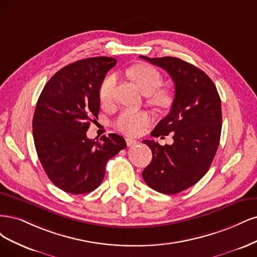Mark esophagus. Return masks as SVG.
Instances as JSON below:
<instances>
[{"label":"esophagus","mask_w":257,"mask_h":257,"mask_svg":"<svg viewBox=\"0 0 257 257\" xmlns=\"http://www.w3.org/2000/svg\"><path fill=\"white\" fill-rule=\"evenodd\" d=\"M126 143L128 146H134L136 144H138V141L135 140V139H130V138H127L126 139Z\"/></svg>","instance_id":"34e87169"}]
</instances>
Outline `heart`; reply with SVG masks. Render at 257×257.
<instances>
[{"label":"heart","instance_id":"b5f03b06","mask_svg":"<svg viewBox=\"0 0 257 257\" xmlns=\"http://www.w3.org/2000/svg\"><path fill=\"white\" fill-rule=\"evenodd\" d=\"M131 80L144 95H150V101L158 107H168L172 101V93L168 89H158L161 85V74L150 65L141 64L129 71ZM116 85V74L110 73L103 79L99 87V100L102 105H107L114 95ZM152 121V116L146 111H122L115 125L128 136H138Z\"/></svg>","mask_w":257,"mask_h":257}]
</instances>
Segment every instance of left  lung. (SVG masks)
<instances>
[{
    "label": "left lung",
    "instance_id": "obj_1",
    "mask_svg": "<svg viewBox=\"0 0 257 257\" xmlns=\"http://www.w3.org/2000/svg\"><path fill=\"white\" fill-rule=\"evenodd\" d=\"M140 57L164 69L175 85L170 113L151 134H171L173 144L143 141L153 159L142 175L156 191L176 194L195 185L210 168L221 137V99L211 79L192 64L172 56Z\"/></svg>",
    "mask_w": 257,
    "mask_h": 257
}]
</instances>
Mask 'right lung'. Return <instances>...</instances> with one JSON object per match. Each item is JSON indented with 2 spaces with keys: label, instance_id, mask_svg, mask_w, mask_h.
<instances>
[{
  "label": "right lung",
  "instance_id": "right-lung-1",
  "mask_svg": "<svg viewBox=\"0 0 257 257\" xmlns=\"http://www.w3.org/2000/svg\"><path fill=\"white\" fill-rule=\"evenodd\" d=\"M116 62L97 56L65 66L38 98L33 117L36 152L49 179L67 193L94 191L104 177L106 162L127 147L116 134L99 141L86 137L100 109L99 87Z\"/></svg>",
  "mask_w": 257,
  "mask_h": 257
}]
</instances>
